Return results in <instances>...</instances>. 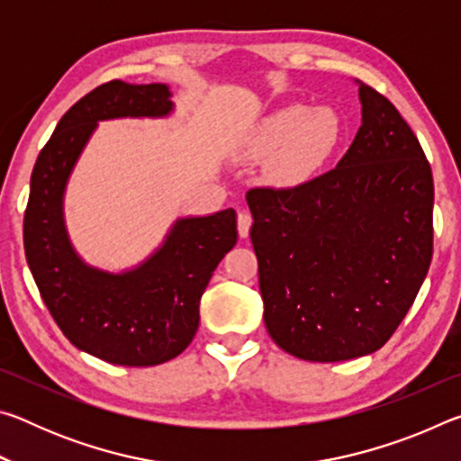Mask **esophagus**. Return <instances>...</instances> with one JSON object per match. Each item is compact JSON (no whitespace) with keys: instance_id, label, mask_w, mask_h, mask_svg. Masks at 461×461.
<instances>
[{"instance_id":"esophagus-1","label":"esophagus","mask_w":461,"mask_h":461,"mask_svg":"<svg viewBox=\"0 0 461 461\" xmlns=\"http://www.w3.org/2000/svg\"><path fill=\"white\" fill-rule=\"evenodd\" d=\"M249 228H252V215H249L248 212H240L238 213V233H240V238H248Z\"/></svg>"}]
</instances>
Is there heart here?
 <instances>
[{"label":"heart","instance_id":"obj_1","mask_svg":"<svg viewBox=\"0 0 461 461\" xmlns=\"http://www.w3.org/2000/svg\"><path fill=\"white\" fill-rule=\"evenodd\" d=\"M339 136L341 123L333 109L291 104L256 123L244 138L240 156L267 158L283 148L275 160V176L294 183L321 165L338 146Z\"/></svg>","mask_w":461,"mask_h":461}]
</instances>
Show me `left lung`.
<instances>
[{
    "label": "left lung",
    "instance_id": "8db88e82",
    "mask_svg": "<svg viewBox=\"0 0 461 461\" xmlns=\"http://www.w3.org/2000/svg\"><path fill=\"white\" fill-rule=\"evenodd\" d=\"M360 85L362 126L338 167L246 194L264 323L286 354L343 362L380 349L433 256V175L390 101Z\"/></svg>",
    "mask_w": 461,
    "mask_h": 461
}]
</instances>
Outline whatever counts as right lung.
Instances as JSON below:
<instances>
[{"label":"right lung","instance_id":"add662e5","mask_svg":"<svg viewBox=\"0 0 461 461\" xmlns=\"http://www.w3.org/2000/svg\"><path fill=\"white\" fill-rule=\"evenodd\" d=\"M162 83L109 81L68 109L38 154L24 213V249L42 301L75 348L118 366L176 357L199 327V303L217 264L236 246V212L181 217L136 268L120 275L83 262L68 240L62 201L97 122L165 118Z\"/></svg>","mask_w":461,"mask_h":461}]
</instances>
